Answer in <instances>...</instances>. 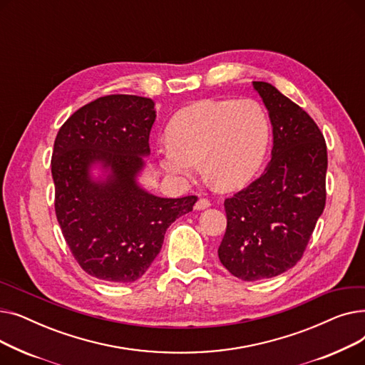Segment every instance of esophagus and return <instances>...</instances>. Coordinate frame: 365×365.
<instances>
[{
  "label": "esophagus",
  "instance_id": "34e87169",
  "mask_svg": "<svg viewBox=\"0 0 365 365\" xmlns=\"http://www.w3.org/2000/svg\"><path fill=\"white\" fill-rule=\"evenodd\" d=\"M210 205H212V202H210V200H207V198H200V200L197 201V204H195V210H205V208H208Z\"/></svg>",
  "mask_w": 365,
  "mask_h": 365
}]
</instances>
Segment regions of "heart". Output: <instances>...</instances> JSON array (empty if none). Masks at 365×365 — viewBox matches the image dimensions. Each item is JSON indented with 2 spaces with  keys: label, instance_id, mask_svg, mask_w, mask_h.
Listing matches in <instances>:
<instances>
[{
  "label": "heart",
  "instance_id": "heart-1",
  "mask_svg": "<svg viewBox=\"0 0 365 365\" xmlns=\"http://www.w3.org/2000/svg\"><path fill=\"white\" fill-rule=\"evenodd\" d=\"M267 142L269 120L256 101H201L171 120L161 167L186 180L195 178L201 161L217 187L237 189L256 175Z\"/></svg>",
  "mask_w": 365,
  "mask_h": 365
}]
</instances>
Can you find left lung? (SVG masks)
<instances>
[{"label": "left lung", "mask_w": 365, "mask_h": 365, "mask_svg": "<svg viewBox=\"0 0 365 365\" xmlns=\"http://www.w3.org/2000/svg\"><path fill=\"white\" fill-rule=\"evenodd\" d=\"M269 110L272 160L263 175L225 200L219 259L242 281L277 277L303 256L325 207L327 145L315 121L272 84L253 81Z\"/></svg>", "instance_id": "left-lung-1"}]
</instances>
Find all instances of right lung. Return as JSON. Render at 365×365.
Returning a JSON list of instances; mask_svg holds the SVG:
<instances>
[{
	"label": "right lung",
	"mask_w": 365,
	"mask_h": 365,
	"mask_svg": "<svg viewBox=\"0 0 365 365\" xmlns=\"http://www.w3.org/2000/svg\"><path fill=\"white\" fill-rule=\"evenodd\" d=\"M155 118L152 99L109 94L73 112L56 136V217L75 260L98 279H139L158 256L167 227L198 200L160 198L136 183ZM94 162L111 170L105 182L89 179Z\"/></svg>",
	"instance_id": "obj_1"
}]
</instances>
